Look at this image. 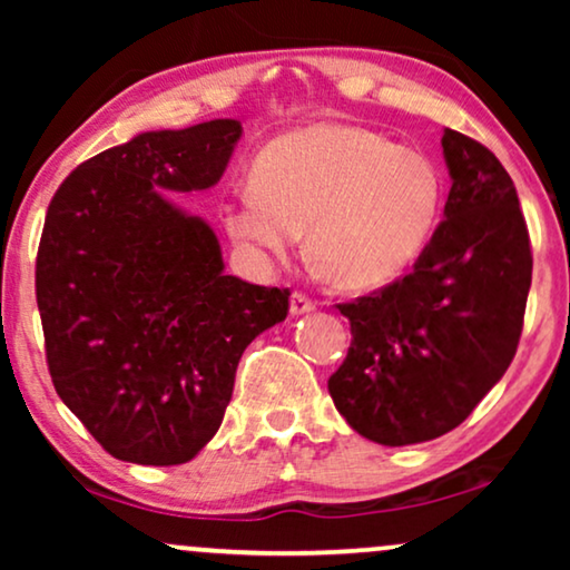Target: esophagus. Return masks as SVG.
<instances>
[{"label": "esophagus", "mask_w": 570, "mask_h": 570, "mask_svg": "<svg viewBox=\"0 0 570 570\" xmlns=\"http://www.w3.org/2000/svg\"><path fill=\"white\" fill-rule=\"evenodd\" d=\"M314 308H316L314 301H311L308 295H303V293H293V295H291V314H293V316L311 314V311H314Z\"/></svg>", "instance_id": "obj_1"}]
</instances>
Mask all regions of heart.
<instances>
[{"mask_svg": "<svg viewBox=\"0 0 570 570\" xmlns=\"http://www.w3.org/2000/svg\"><path fill=\"white\" fill-rule=\"evenodd\" d=\"M443 176L431 155L355 124H314L264 147L252 186L223 205L228 236L264 262L301 230L326 283L347 293L402 277L431 240Z\"/></svg>", "mask_w": 570, "mask_h": 570, "instance_id": "b5f03b06", "label": "heart"}]
</instances>
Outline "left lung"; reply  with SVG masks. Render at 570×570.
<instances>
[{
  "instance_id": "1",
  "label": "left lung",
  "mask_w": 570,
  "mask_h": 570,
  "mask_svg": "<svg viewBox=\"0 0 570 570\" xmlns=\"http://www.w3.org/2000/svg\"><path fill=\"white\" fill-rule=\"evenodd\" d=\"M451 189L410 275L340 306L334 407L363 439L410 446L454 431L503 379L521 337L532 248L517 186L488 147L443 129Z\"/></svg>"
}]
</instances>
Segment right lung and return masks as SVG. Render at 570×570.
I'll use <instances>...</instances> for the list:
<instances>
[{
    "mask_svg": "<svg viewBox=\"0 0 570 570\" xmlns=\"http://www.w3.org/2000/svg\"><path fill=\"white\" fill-rule=\"evenodd\" d=\"M244 127L139 131L53 194L36 259L46 361L108 454L184 464L213 441L244 350L285 322L287 291L225 275L213 225L163 191L220 181Z\"/></svg>",
    "mask_w": 570,
    "mask_h": 570,
    "instance_id": "1",
    "label": "right lung"
}]
</instances>
